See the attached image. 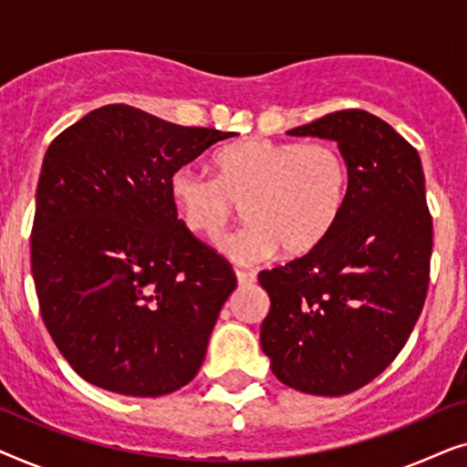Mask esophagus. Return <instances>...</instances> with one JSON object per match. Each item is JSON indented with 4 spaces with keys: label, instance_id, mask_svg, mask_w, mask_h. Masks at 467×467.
Returning a JSON list of instances; mask_svg holds the SVG:
<instances>
[{
    "label": "esophagus",
    "instance_id": "obj_1",
    "mask_svg": "<svg viewBox=\"0 0 467 467\" xmlns=\"http://www.w3.org/2000/svg\"><path fill=\"white\" fill-rule=\"evenodd\" d=\"M235 278H238V283H240L242 286L253 285L254 280H257V276H254L253 272H246V270H235Z\"/></svg>",
    "mask_w": 467,
    "mask_h": 467
}]
</instances>
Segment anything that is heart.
Returning a JSON list of instances; mask_svg holds the SVG:
<instances>
[{
    "label": "heart",
    "instance_id": "b5f03b06",
    "mask_svg": "<svg viewBox=\"0 0 467 467\" xmlns=\"http://www.w3.org/2000/svg\"><path fill=\"white\" fill-rule=\"evenodd\" d=\"M214 168L216 178L176 168L170 200L203 240L221 238L242 203L248 223L221 242L240 261L265 259L276 248L302 257L327 238L347 202L348 163L331 142L246 138L216 152Z\"/></svg>",
    "mask_w": 467,
    "mask_h": 467
}]
</instances>
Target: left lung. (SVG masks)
I'll list each match as a JSON object with an SVG mask.
<instances>
[{"label": "left lung", "mask_w": 467, "mask_h": 467, "mask_svg": "<svg viewBox=\"0 0 467 467\" xmlns=\"http://www.w3.org/2000/svg\"><path fill=\"white\" fill-rule=\"evenodd\" d=\"M289 136L336 140L348 193L321 244L259 272L270 296L261 348L286 387L347 395L400 355L423 310L433 244L425 176L417 149L366 110L325 114Z\"/></svg>", "instance_id": "1"}]
</instances>
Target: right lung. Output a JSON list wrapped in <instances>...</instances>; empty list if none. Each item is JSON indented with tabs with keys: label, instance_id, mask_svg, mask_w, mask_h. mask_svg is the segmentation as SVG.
Wrapping results in <instances>:
<instances>
[{
	"label": "right lung",
	"instance_id": "right-lung-1",
	"mask_svg": "<svg viewBox=\"0 0 467 467\" xmlns=\"http://www.w3.org/2000/svg\"><path fill=\"white\" fill-rule=\"evenodd\" d=\"M232 136L110 104L50 142L31 274L50 337L91 385L159 398L200 372L238 280L178 219L168 181Z\"/></svg>",
	"mask_w": 467,
	"mask_h": 467
}]
</instances>
